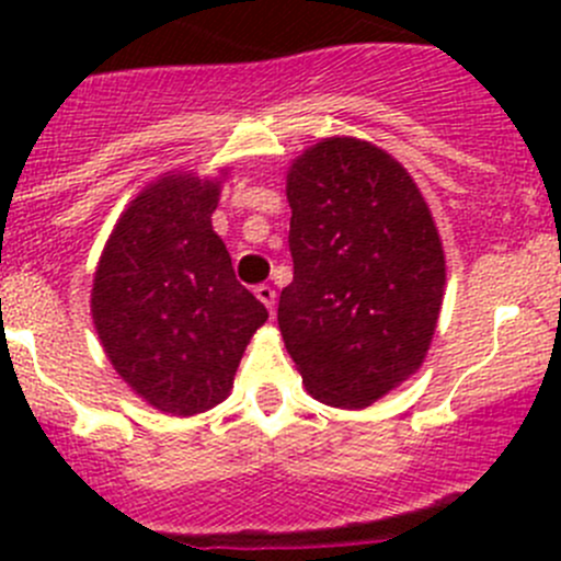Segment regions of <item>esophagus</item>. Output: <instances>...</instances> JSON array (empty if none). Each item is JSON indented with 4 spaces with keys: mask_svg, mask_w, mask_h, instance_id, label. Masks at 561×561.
Instances as JSON below:
<instances>
[{
    "mask_svg": "<svg viewBox=\"0 0 561 561\" xmlns=\"http://www.w3.org/2000/svg\"><path fill=\"white\" fill-rule=\"evenodd\" d=\"M254 296L260 298V301L265 304V309H268V312H274L276 309V290L271 285H257L254 287Z\"/></svg>",
    "mask_w": 561,
    "mask_h": 561,
    "instance_id": "34e87169",
    "label": "esophagus"
}]
</instances>
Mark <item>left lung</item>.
<instances>
[{"label": "left lung", "mask_w": 561, "mask_h": 561, "mask_svg": "<svg viewBox=\"0 0 561 561\" xmlns=\"http://www.w3.org/2000/svg\"><path fill=\"white\" fill-rule=\"evenodd\" d=\"M293 282L279 331L314 399L360 410L426 358L445 254L410 173L377 146L328 138L293 162Z\"/></svg>", "instance_id": "1"}]
</instances>
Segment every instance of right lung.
<instances>
[{
	"label": "right lung",
	"instance_id": "add662e5",
	"mask_svg": "<svg viewBox=\"0 0 561 561\" xmlns=\"http://www.w3.org/2000/svg\"><path fill=\"white\" fill-rule=\"evenodd\" d=\"M217 201L214 181L160 179L118 219L94 276L92 314L113 369L173 415L219 404L268 320L214 233Z\"/></svg>",
	"mask_w": 561,
	"mask_h": 561
}]
</instances>
